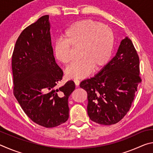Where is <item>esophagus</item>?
<instances>
[{
	"label": "esophagus",
	"instance_id": "34e87169",
	"mask_svg": "<svg viewBox=\"0 0 153 153\" xmlns=\"http://www.w3.org/2000/svg\"><path fill=\"white\" fill-rule=\"evenodd\" d=\"M74 83H75V84H76V86L77 87H78L79 85L80 82H79V80H78V79H75L74 80Z\"/></svg>",
	"mask_w": 153,
	"mask_h": 153
}]
</instances>
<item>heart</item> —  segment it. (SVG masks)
I'll use <instances>...</instances> for the list:
<instances>
[{"label": "heart", "mask_w": 153, "mask_h": 153, "mask_svg": "<svg viewBox=\"0 0 153 153\" xmlns=\"http://www.w3.org/2000/svg\"><path fill=\"white\" fill-rule=\"evenodd\" d=\"M64 39L56 40L53 53L56 60L68 64L71 60V48H79V61L65 70L69 79H82L107 63L112 54L115 37L112 29L94 20L86 19L72 24L65 30Z\"/></svg>", "instance_id": "obj_1"}]
</instances>
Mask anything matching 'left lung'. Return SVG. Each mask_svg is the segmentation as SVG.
<instances>
[{
  "label": "left lung",
  "instance_id": "obj_1",
  "mask_svg": "<svg viewBox=\"0 0 153 153\" xmlns=\"http://www.w3.org/2000/svg\"><path fill=\"white\" fill-rule=\"evenodd\" d=\"M139 57L131 40H121L115 56L90 79L79 84L88 94V115L101 125L120 121L131 107L141 82Z\"/></svg>",
  "mask_w": 153,
  "mask_h": 153
}]
</instances>
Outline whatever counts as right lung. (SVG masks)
<instances>
[{
  "mask_svg": "<svg viewBox=\"0 0 153 153\" xmlns=\"http://www.w3.org/2000/svg\"><path fill=\"white\" fill-rule=\"evenodd\" d=\"M49 15H44L21 33L12 56L13 93L33 122L54 128L69 118L68 98L73 81L59 88L63 71L56 63L51 46Z\"/></svg>",
  "mask_w": 153,
  "mask_h": 153,
  "instance_id": "add662e5",
  "label": "right lung"
}]
</instances>
